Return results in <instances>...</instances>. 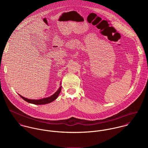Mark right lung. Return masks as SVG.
I'll use <instances>...</instances> for the list:
<instances>
[{
    "mask_svg": "<svg viewBox=\"0 0 148 148\" xmlns=\"http://www.w3.org/2000/svg\"><path fill=\"white\" fill-rule=\"evenodd\" d=\"M62 83L60 82V86L59 88V89H58V90L54 93L52 95H51V96L49 97H45V98H43V99H38V100H35V99H28L27 98H25L23 96H21V95H19V96L21 97V98L25 100V101L29 103H31V104H36V105H44V104H48V103H50L52 101H53L55 100H56L58 97L59 96L60 92H61V90H62Z\"/></svg>",
    "mask_w": 148,
    "mask_h": 148,
    "instance_id": "right-lung-1",
    "label": "right lung"
}]
</instances>
